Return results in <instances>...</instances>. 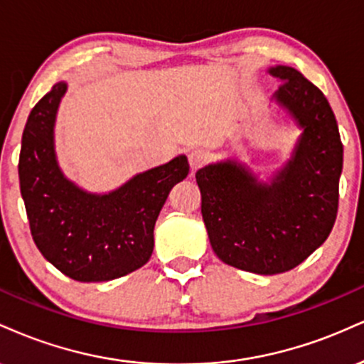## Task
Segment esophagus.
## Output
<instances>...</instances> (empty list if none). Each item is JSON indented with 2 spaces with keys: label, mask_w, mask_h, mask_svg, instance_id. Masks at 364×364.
<instances>
[{
  "label": "esophagus",
  "mask_w": 364,
  "mask_h": 364,
  "mask_svg": "<svg viewBox=\"0 0 364 364\" xmlns=\"http://www.w3.org/2000/svg\"><path fill=\"white\" fill-rule=\"evenodd\" d=\"M206 161H208V155L206 151H203V149H192L189 153V165H191L192 173H194L196 170H199L200 166L206 165Z\"/></svg>",
  "instance_id": "obj_1"
}]
</instances>
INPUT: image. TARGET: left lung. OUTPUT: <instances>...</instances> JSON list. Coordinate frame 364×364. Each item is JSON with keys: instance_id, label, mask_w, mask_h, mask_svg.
Segmentation results:
<instances>
[{"instance_id": "8db88e82", "label": "left lung", "mask_w": 364, "mask_h": 364, "mask_svg": "<svg viewBox=\"0 0 364 364\" xmlns=\"http://www.w3.org/2000/svg\"><path fill=\"white\" fill-rule=\"evenodd\" d=\"M267 73L281 81L272 102L301 129L291 158L269 182L233 158L196 173L215 254L228 266L264 276L296 267L327 240L343 173V143L326 95L294 68Z\"/></svg>"}]
</instances>
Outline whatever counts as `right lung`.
<instances>
[{"label":"right lung","instance_id":"1","mask_svg":"<svg viewBox=\"0 0 364 364\" xmlns=\"http://www.w3.org/2000/svg\"><path fill=\"white\" fill-rule=\"evenodd\" d=\"M66 90L59 81L37 102L21 136L18 177L30 232L41 254L71 279H117L151 257L156 218L189 164L178 155L107 194L81 189L55 156V115Z\"/></svg>","mask_w":364,"mask_h":364}]
</instances>
